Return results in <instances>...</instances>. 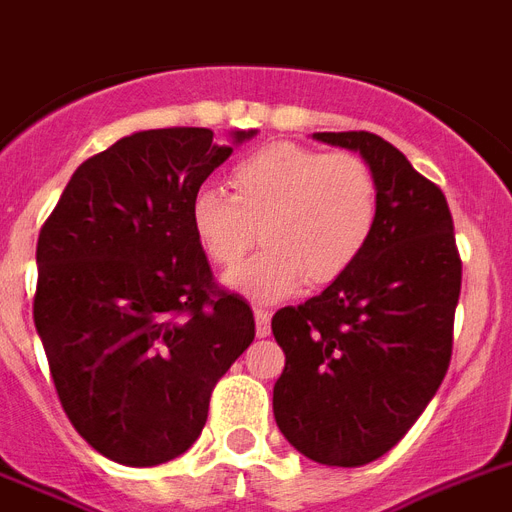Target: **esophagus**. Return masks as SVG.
<instances>
[{"instance_id": "34e87169", "label": "esophagus", "mask_w": 512, "mask_h": 512, "mask_svg": "<svg viewBox=\"0 0 512 512\" xmlns=\"http://www.w3.org/2000/svg\"><path fill=\"white\" fill-rule=\"evenodd\" d=\"M253 316H256V335L269 337V332H272V314L266 308H256Z\"/></svg>"}]
</instances>
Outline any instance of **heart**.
Returning a JSON list of instances; mask_svg holds the SVG:
<instances>
[{
	"label": "heart",
	"instance_id": "1",
	"mask_svg": "<svg viewBox=\"0 0 512 512\" xmlns=\"http://www.w3.org/2000/svg\"><path fill=\"white\" fill-rule=\"evenodd\" d=\"M232 193L204 185L190 201V225L211 264L235 266L264 238L266 251L240 264L225 285L248 301L274 303L306 280L329 285L369 248L379 188L361 156L272 143L230 170Z\"/></svg>",
	"mask_w": 512,
	"mask_h": 512
}]
</instances>
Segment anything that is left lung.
Masks as SVG:
<instances>
[{"instance_id":"8db88e82","label":"left lung","mask_w":512,"mask_h":512,"mask_svg":"<svg viewBox=\"0 0 512 512\" xmlns=\"http://www.w3.org/2000/svg\"><path fill=\"white\" fill-rule=\"evenodd\" d=\"M314 138L361 154L379 217L350 272L274 314L285 369L272 405L298 453L356 468L390 453L445 379L463 266L445 193L392 143L366 130Z\"/></svg>"}]
</instances>
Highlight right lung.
<instances>
[{
    "instance_id": "obj_1",
    "label": "right lung",
    "mask_w": 512,
    "mask_h": 512,
    "mask_svg": "<svg viewBox=\"0 0 512 512\" xmlns=\"http://www.w3.org/2000/svg\"><path fill=\"white\" fill-rule=\"evenodd\" d=\"M256 130H235L232 146ZM206 128L141 130L80 164L36 246L33 322L59 403L104 458L149 468L198 439L214 384L256 337L214 285L190 201L232 154Z\"/></svg>"
}]
</instances>
